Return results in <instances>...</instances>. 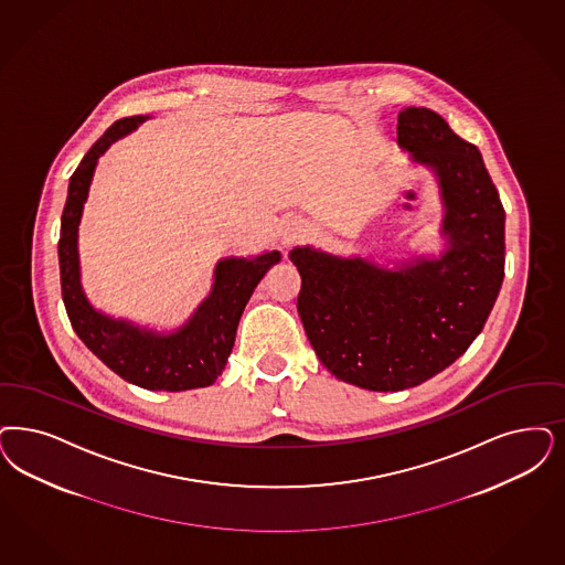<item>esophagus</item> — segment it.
I'll list each match as a JSON object with an SVG mask.
<instances>
[{
	"mask_svg": "<svg viewBox=\"0 0 565 565\" xmlns=\"http://www.w3.org/2000/svg\"><path fill=\"white\" fill-rule=\"evenodd\" d=\"M305 237V225L300 218H286L279 227V246L284 253H288L292 246H296Z\"/></svg>",
	"mask_w": 565,
	"mask_h": 565,
	"instance_id": "obj_1",
	"label": "esophagus"
}]
</instances>
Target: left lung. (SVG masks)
Masks as SVG:
<instances>
[{
	"label": "left lung",
	"instance_id": "1",
	"mask_svg": "<svg viewBox=\"0 0 565 565\" xmlns=\"http://www.w3.org/2000/svg\"><path fill=\"white\" fill-rule=\"evenodd\" d=\"M396 134L438 183L440 254L390 267L315 246L290 253L312 351L331 375L373 392L419 386L455 363L484 328L505 275V211L480 150L428 108H403Z\"/></svg>",
	"mask_w": 565,
	"mask_h": 565
}]
</instances>
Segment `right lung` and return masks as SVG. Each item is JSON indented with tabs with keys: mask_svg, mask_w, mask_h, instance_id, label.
<instances>
[{
	"mask_svg": "<svg viewBox=\"0 0 565 565\" xmlns=\"http://www.w3.org/2000/svg\"><path fill=\"white\" fill-rule=\"evenodd\" d=\"M150 117L117 120L71 177L60 223V286L71 326L99 361L139 388H206L223 373L232 354L239 317L265 273L281 260L277 250L227 256L214 265L213 286L190 319L175 330L158 331L96 309L81 284L78 225L98 158L115 141L134 134Z\"/></svg>",
	"mask_w": 565,
	"mask_h": 565,
	"instance_id": "right-lung-1",
	"label": "right lung"
}]
</instances>
